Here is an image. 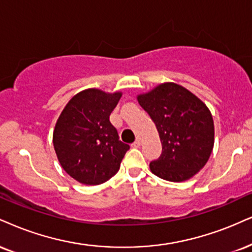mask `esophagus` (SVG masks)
<instances>
[{
  "mask_svg": "<svg viewBox=\"0 0 252 252\" xmlns=\"http://www.w3.org/2000/svg\"><path fill=\"white\" fill-rule=\"evenodd\" d=\"M140 145H141V141L139 140V139H138V140H135L134 142H133V144H132V147L138 148V147H140Z\"/></svg>",
  "mask_w": 252,
  "mask_h": 252,
  "instance_id": "obj_1",
  "label": "esophagus"
}]
</instances>
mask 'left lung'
I'll list each match as a JSON object with an SVG mask.
<instances>
[{"instance_id":"8db88e82","label":"left lung","mask_w":252,"mask_h":252,"mask_svg":"<svg viewBox=\"0 0 252 252\" xmlns=\"http://www.w3.org/2000/svg\"><path fill=\"white\" fill-rule=\"evenodd\" d=\"M157 126L162 153L150 163L152 173L172 182L190 179L204 167L214 147L210 111L196 95L164 83L138 97Z\"/></svg>"}]
</instances>
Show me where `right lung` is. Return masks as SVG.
Instances as JSON below:
<instances>
[{
  "label": "right lung",
  "mask_w": 252,
  "mask_h": 252,
  "mask_svg": "<svg viewBox=\"0 0 252 252\" xmlns=\"http://www.w3.org/2000/svg\"><path fill=\"white\" fill-rule=\"evenodd\" d=\"M120 97V92L85 90L67 102L58 118L54 131L56 154L65 172L83 185L110 180L129 150L110 121Z\"/></svg>",
  "instance_id": "obj_1"
}]
</instances>
